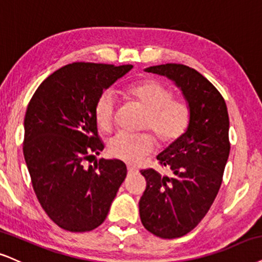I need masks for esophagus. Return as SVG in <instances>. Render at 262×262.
<instances>
[{
	"instance_id": "1",
	"label": "esophagus",
	"mask_w": 262,
	"mask_h": 262,
	"mask_svg": "<svg viewBox=\"0 0 262 262\" xmlns=\"http://www.w3.org/2000/svg\"><path fill=\"white\" fill-rule=\"evenodd\" d=\"M127 169H128V173H133V172L135 171L134 167H132V166H128V167H127Z\"/></svg>"
}]
</instances>
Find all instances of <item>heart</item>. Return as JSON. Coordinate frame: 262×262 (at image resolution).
<instances>
[{
	"label": "heart",
	"mask_w": 262,
	"mask_h": 262,
	"mask_svg": "<svg viewBox=\"0 0 262 262\" xmlns=\"http://www.w3.org/2000/svg\"><path fill=\"white\" fill-rule=\"evenodd\" d=\"M125 95L146 112L144 128L150 129L161 144L178 139L187 129L189 108L181 100L173 99V93L155 80H143L127 86ZM116 113V100L111 91H103L97 97L94 108L95 121L102 130H110ZM154 139L149 134H115L107 143L110 154L128 163H137L154 150Z\"/></svg>",
	"instance_id": "b5f03b06"
}]
</instances>
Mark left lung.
Instances as JSON below:
<instances>
[{
	"mask_svg": "<svg viewBox=\"0 0 262 262\" xmlns=\"http://www.w3.org/2000/svg\"><path fill=\"white\" fill-rule=\"evenodd\" d=\"M145 72L172 80L189 108L184 133L157 155L171 176L141 171L146 179L139 201L141 223L157 237L178 238L199 225L221 187L231 149L228 111L219 90L188 66L167 63Z\"/></svg>",
	"mask_w": 262,
	"mask_h": 262,
	"instance_id": "8db88e82",
	"label": "left lung"
}]
</instances>
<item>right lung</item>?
Listing matches in <instances>:
<instances>
[{
    "label": "right lung",
    "instance_id": "obj_1",
    "mask_svg": "<svg viewBox=\"0 0 262 262\" xmlns=\"http://www.w3.org/2000/svg\"><path fill=\"white\" fill-rule=\"evenodd\" d=\"M133 66L75 62L47 77L28 105L23 154L34 191L47 216L69 232H89L105 221L127 176L121 160L100 155L95 102Z\"/></svg>",
    "mask_w": 262,
    "mask_h": 262
}]
</instances>
